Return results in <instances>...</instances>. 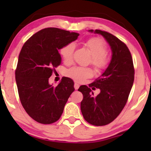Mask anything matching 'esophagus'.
<instances>
[{"mask_svg": "<svg viewBox=\"0 0 151 151\" xmlns=\"http://www.w3.org/2000/svg\"><path fill=\"white\" fill-rule=\"evenodd\" d=\"M79 86H80V85L78 83L74 84V88H75V89H78V88H79Z\"/></svg>", "mask_w": 151, "mask_h": 151, "instance_id": "esophagus-1", "label": "esophagus"}]
</instances>
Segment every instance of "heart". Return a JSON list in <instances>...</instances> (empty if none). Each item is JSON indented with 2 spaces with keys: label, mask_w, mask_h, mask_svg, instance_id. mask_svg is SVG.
<instances>
[{
  "label": "heart",
  "mask_w": 151,
  "mask_h": 151,
  "mask_svg": "<svg viewBox=\"0 0 151 151\" xmlns=\"http://www.w3.org/2000/svg\"><path fill=\"white\" fill-rule=\"evenodd\" d=\"M84 45L90 51L92 55L91 63L97 69H102L109 63V57L107 56V47L105 42L100 38H93L86 41ZM75 50V44L69 43L64 46L60 50V53L64 61L70 63L73 60V55ZM67 75L78 82H82L86 78L93 76V71L90 68L74 67L70 69Z\"/></svg>",
  "instance_id": "obj_1"
}]
</instances>
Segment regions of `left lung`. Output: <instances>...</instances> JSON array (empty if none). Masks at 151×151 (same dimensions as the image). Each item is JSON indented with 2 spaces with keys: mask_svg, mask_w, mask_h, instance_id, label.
<instances>
[{
  "mask_svg": "<svg viewBox=\"0 0 151 151\" xmlns=\"http://www.w3.org/2000/svg\"><path fill=\"white\" fill-rule=\"evenodd\" d=\"M100 34L111 47V60L106 70L89 88L82 85L78 91L83 94L80 109L84 119L91 124L104 126L118 116L127 102L134 81V67L130 51L124 43L106 32L88 30ZM96 87L101 90L94 96L91 90Z\"/></svg>",
  "mask_w": 151,
  "mask_h": 151,
  "instance_id": "left-lung-1",
  "label": "left lung"
}]
</instances>
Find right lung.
I'll use <instances>...</instances> for the list:
<instances>
[{
    "label": "right lung",
    "instance_id": "obj_1",
    "mask_svg": "<svg viewBox=\"0 0 151 151\" xmlns=\"http://www.w3.org/2000/svg\"><path fill=\"white\" fill-rule=\"evenodd\" d=\"M79 34L46 28L33 35L20 51L16 81L20 102L29 116L49 124L58 120L74 91V82L63 77L57 86L49 83L54 69L61 64L59 49L78 38Z\"/></svg>",
    "mask_w": 151,
    "mask_h": 151
}]
</instances>
